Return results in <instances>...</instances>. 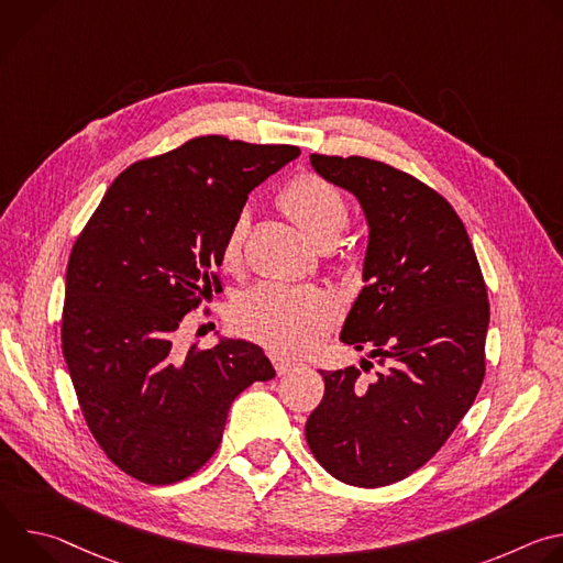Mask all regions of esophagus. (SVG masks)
<instances>
[{"label":"esophagus","mask_w":563,"mask_h":563,"mask_svg":"<svg viewBox=\"0 0 563 563\" xmlns=\"http://www.w3.org/2000/svg\"><path fill=\"white\" fill-rule=\"evenodd\" d=\"M272 363H274V369H276V374H278V376L287 374L289 369H294V367L298 365L294 358L283 356V354H274V356H272Z\"/></svg>","instance_id":"obj_1"}]
</instances>
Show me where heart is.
<instances>
[{
  "mask_svg": "<svg viewBox=\"0 0 563 563\" xmlns=\"http://www.w3.org/2000/svg\"><path fill=\"white\" fill-rule=\"evenodd\" d=\"M278 207L313 240L332 245L347 229L352 211L345 194L328 178L305 172L285 183L276 194ZM247 213L231 222L220 258L227 269L243 261ZM341 316L339 300L323 287L313 285H263L247 294L235 307V323L250 339L287 354H298L323 339Z\"/></svg>",
  "mask_w": 563,
  "mask_h": 563,
  "instance_id": "1",
  "label": "heart"
}]
</instances>
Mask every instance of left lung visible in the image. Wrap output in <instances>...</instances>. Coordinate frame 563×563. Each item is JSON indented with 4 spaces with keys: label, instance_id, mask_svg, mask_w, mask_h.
Instances as JSON below:
<instances>
[{
    "label": "left lung",
    "instance_id": "obj_1",
    "mask_svg": "<svg viewBox=\"0 0 563 563\" xmlns=\"http://www.w3.org/2000/svg\"><path fill=\"white\" fill-rule=\"evenodd\" d=\"M311 167L352 191L367 218L361 289L341 332L380 369L320 372L311 454L356 488H383L426 465L472 408L486 376L490 302L465 224L419 178L363 155L311 153Z\"/></svg>",
    "mask_w": 563,
    "mask_h": 563
}]
</instances>
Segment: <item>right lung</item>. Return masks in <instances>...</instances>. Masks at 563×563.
<instances>
[{
    "mask_svg": "<svg viewBox=\"0 0 563 563\" xmlns=\"http://www.w3.org/2000/svg\"><path fill=\"white\" fill-rule=\"evenodd\" d=\"M291 144L198 135L124 169L66 267L62 352L79 410L129 476L169 486L218 450L235 396L276 376L247 341L174 347L189 311L222 289V240L247 194L298 157Z\"/></svg>",
    "mask_w": 563,
    "mask_h": 563,
    "instance_id": "right-lung-1",
    "label": "right lung"
}]
</instances>
